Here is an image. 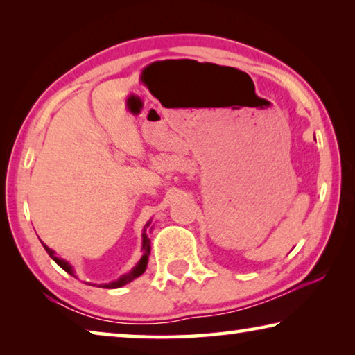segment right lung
I'll return each instance as SVG.
<instances>
[{
    "mask_svg": "<svg viewBox=\"0 0 355 355\" xmlns=\"http://www.w3.org/2000/svg\"><path fill=\"white\" fill-rule=\"evenodd\" d=\"M150 224H152V219H150V220L147 222L146 227H144V230H142V250H144V254H142V257H141V260L137 261L136 266H135L133 269H131L130 272L120 275V277H119L117 280H112V282H110V284H100V285H95V286H98V288H107V290H114V288H120V286L130 284V282H133L135 279H137V277H139V275L144 274V271H146V268H147L148 255H150L148 228H150V230H152V228H153ZM40 243H42V241H40ZM42 245H44L45 250L48 252V255H50V257L53 258V260H55V261L59 264V266H61V268L64 269L65 272H69L70 275H73V277H76V275H75V269H73V266H71V264H70L69 261L62 260V258H58V257H56V252L48 248V245H46L45 243H42ZM89 285H91V284H89Z\"/></svg>",
    "mask_w": 355,
    "mask_h": 355,
    "instance_id": "right-lung-1",
    "label": "right lung"
}]
</instances>
